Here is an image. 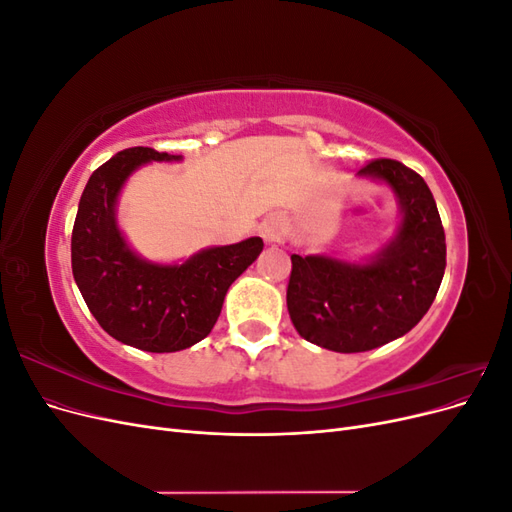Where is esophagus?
Instances as JSON below:
<instances>
[{"label":"esophagus","instance_id":"1","mask_svg":"<svg viewBox=\"0 0 512 512\" xmlns=\"http://www.w3.org/2000/svg\"><path fill=\"white\" fill-rule=\"evenodd\" d=\"M282 232H284V222L280 218H269L260 224V237L265 239V243H269V245L280 241Z\"/></svg>","mask_w":512,"mask_h":512}]
</instances>
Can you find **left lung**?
Segmentation results:
<instances>
[{
    "label": "left lung",
    "mask_w": 512,
    "mask_h": 512,
    "mask_svg": "<svg viewBox=\"0 0 512 512\" xmlns=\"http://www.w3.org/2000/svg\"><path fill=\"white\" fill-rule=\"evenodd\" d=\"M389 188L399 211L374 254L290 256L288 314L297 333L333 352H367L414 329L436 299L446 267L440 213L421 175L395 160L356 173Z\"/></svg>",
    "instance_id": "8db88e82"
}]
</instances>
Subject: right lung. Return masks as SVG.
Wrapping results in <instances>:
<instances>
[{
    "label": "right lung",
    "instance_id": "add662e5",
    "mask_svg": "<svg viewBox=\"0 0 512 512\" xmlns=\"http://www.w3.org/2000/svg\"><path fill=\"white\" fill-rule=\"evenodd\" d=\"M149 147L119 151L89 177L72 230V273L100 327L145 352H179L218 322L230 284L262 252V239L213 245L158 262L138 254L117 220L119 196L138 168L181 162Z\"/></svg>",
    "mask_w": 512,
    "mask_h": 512
}]
</instances>
